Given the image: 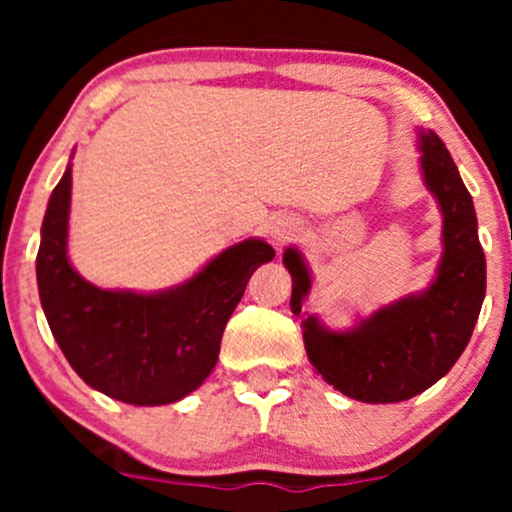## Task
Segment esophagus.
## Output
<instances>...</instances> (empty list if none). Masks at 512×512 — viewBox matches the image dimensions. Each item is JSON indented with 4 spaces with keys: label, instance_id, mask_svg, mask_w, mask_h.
Here are the masks:
<instances>
[{
    "label": "esophagus",
    "instance_id": "obj_1",
    "mask_svg": "<svg viewBox=\"0 0 512 512\" xmlns=\"http://www.w3.org/2000/svg\"><path fill=\"white\" fill-rule=\"evenodd\" d=\"M298 233H301V221H298L296 216H289V214L276 216V219L272 221V226H269V236H272L274 245L291 243Z\"/></svg>",
    "mask_w": 512,
    "mask_h": 512
}]
</instances>
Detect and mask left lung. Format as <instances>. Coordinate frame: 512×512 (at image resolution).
<instances>
[{"label":"left lung","instance_id":"8db88e82","mask_svg":"<svg viewBox=\"0 0 512 512\" xmlns=\"http://www.w3.org/2000/svg\"><path fill=\"white\" fill-rule=\"evenodd\" d=\"M416 149L421 178L443 219V252L426 289L332 330L317 315L303 313L313 274L296 245L284 250L293 281L291 313L303 315L308 361L325 383L358 402H404L436 385L467 349L486 296V257L472 195L433 129H416Z\"/></svg>","mask_w":512,"mask_h":512}]
</instances>
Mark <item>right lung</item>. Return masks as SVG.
I'll list each match as a JSON object with an SVG mask.
<instances>
[{"label":"right lung","mask_w":512,"mask_h":512,"mask_svg":"<svg viewBox=\"0 0 512 512\" xmlns=\"http://www.w3.org/2000/svg\"><path fill=\"white\" fill-rule=\"evenodd\" d=\"M69 209L72 158L50 195L35 260L40 305L64 358L88 387L117 402H180L214 370L228 317L274 248L262 238L240 240L170 289H101L69 260Z\"/></svg>","instance_id":"add662e5"}]
</instances>
